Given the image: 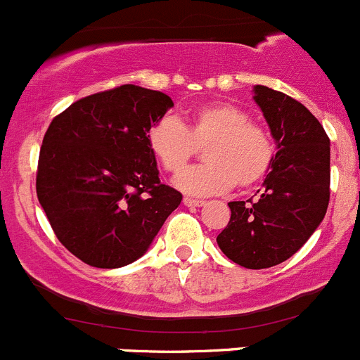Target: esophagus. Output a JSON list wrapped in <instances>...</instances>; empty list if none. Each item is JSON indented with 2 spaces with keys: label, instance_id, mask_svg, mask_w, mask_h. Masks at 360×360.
<instances>
[{
  "label": "esophagus",
  "instance_id": "esophagus-1",
  "mask_svg": "<svg viewBox=\"0 0 360 360\" xmlns=\"http://www.w3.org/2000/svg\"><path fill=\"white\" fill-rule=\"evenodd\" d=\"M184 205L187 207H199V206H205V201H201V199L184 198Z\"/></svg>",
  "mask_w": 360,
  "mask_h": 360
}]
</instances>
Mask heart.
I'll list each match as a JSON object with an SVG mask.
<instances>
[{
	"instance_id": "b5f03b06",
	"label": "heart",
	"mask_w": 360,
	"mask_h": 360,
	"mask_svg": "<svg viewBox=\"0 0 360 360\" xmlns=\"http://www.w3.org/2000/svg\"><path fill=\"white\" fill-rule=\"evenodd\" d=\"M150 153L166 172H179L198 145L205 151L207 165L179 173L175 185L192 195H213L232 185L248 188L266 175L274 146L262 126L251 123L250 114L232 103L198 107L185 126L179 117L165 116L147 135Z\"/></svg>"
}]
</instances>
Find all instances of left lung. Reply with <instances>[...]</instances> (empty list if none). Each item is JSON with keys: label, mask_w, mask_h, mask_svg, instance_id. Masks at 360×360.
I'll return each instance as SVG.
<instances>
[{"label": "left lung", "mask_w": 360, "mask_h": 360, "mask_svg": "<svg viewBox=\"0 0 360 360\" xmlns=\"http://www.w3.org/2000/svg\"><path fill=\"white\" fill-rule=\"evenodd\" d=\"M253 100L276 154L255 198L229 202L231 221L217 243L237 265L258 270L286 262L324 220L331 153L322 124L298 100L262 84L253 86Z\"/></svg>", "instance_id": "1"}]
</instances>
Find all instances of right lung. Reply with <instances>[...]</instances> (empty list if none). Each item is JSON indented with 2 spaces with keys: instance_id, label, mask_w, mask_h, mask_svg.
I'll return each instance as SVG.
<instances>
[{
  "instance_id": "add662e5",
  "label": "right lung",
  "mask_w": 360,
  "mask_h": 360,
  "mask_svg": "<svg viewBox=\"0 0 360 360\" xmlns=\"http://www.w3.org/2000/svg\"><path fill=\"white\" fill-rule=\"evenodd\" d=\"M168 95L123 84L58 114L39 150L36 192L55 236L79 260L120 269L150 248L181 194L159 180L147 135Z\"/></svg>"
}]
</instances>
